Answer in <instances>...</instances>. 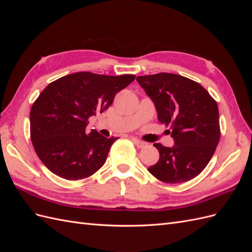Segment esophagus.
I'll return each instance as SVG.
<instances>
[{
    "label": "esophagus",
    "mask_w": 252,
    "mask_h": 252,
    "mask_svg": "<svg viewBox=\"0 0 252 252\" xmlns=\"http://www.w3.org/2000/svg\"><path fill=\"white\" fill-rule=\"evenodd\" d=\"M132 140V142L134 143V145L138 148H144V147H146L147 146V144L145 143V142H142V141H140V140H138L136 138H132L131 139Z\"/></svg>",
    "instance_id": "esophagus-1"
}]
</instances>
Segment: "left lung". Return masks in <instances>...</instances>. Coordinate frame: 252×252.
Returning a JSON list of instances; mask_svg holds the SVG:
<instances>
[{
	"label": "left lung",
	"instance_id": "obj_1",
	"mask_svg": "<svg viewBox=\"0 0 252 252\" xmlns=\"http://www.w3.org/2000/svg\"><path fill=\"white\" fill-rule=\"evenodd\" d=\"M136 81L154 101L161 123L170 126L172 148L156 143L158 162L148 171L169 184L197 177L208 165L220 141L219 108L201 84L180 74L161 72Z\"/></svg>",
	"mask_w": 252,
	"mask_h": 252
}]
</instances>
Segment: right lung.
Masks as SVG:
<instances>
[{
    "label": "right lung",
    "instance_id": "add662e5",
    "mask_svg": "<svg viewBox=\"0 0 252 252\" xmlns=\"http://www.w3.org/2000/svg\"><path fill=\"white\" fill-rule=\"evenodd\" d=\"M135 78L81 71L51 82L30 110V139L42 163L58 177L86 179L104 165L117 138L95 130L88 120L109 108L116 94Z\"/></svg>",
    "mask_w": 252,
    "mask_h": 252
}]
</instances>
